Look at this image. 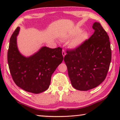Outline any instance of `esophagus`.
<instances>
[{
  "mask_svg": "<svg viewBox=\"0 0 120 120\" xmlns=\"http://www.w3.org/2000/svg\"><path fill=\"white\" fill-rule=\"evenodd\" d=\"M62 55H63V56H64H64H66V52H65V51H64V50H62Z\"/></svg>",
  "mask_w": 120,
  "mask_h": 120,
  "instance_id": "esophagus-1",
  "label": "esophagus"
}]
</instances>
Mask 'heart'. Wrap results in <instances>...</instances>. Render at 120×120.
<instances>
[{"label":"heart","mask_w":120,"mask_h":120,"mask_svg":"<svg viewBox=\"0 0 120 120\" xmlns=\"http://www.w3.org/2000/svg\"><path fill=\"white\" fill-rule=\"evenodd\" d=\"M82 30L79 28H77L75 29L74 31L71 32L70 35L68 37L69 38H72L77 35L75 38L71 40L69 45L70 47L72 48H76L78 46H80L87 38H88V34L86 32H81Z\"/></svg>","instance_id":"b5f03b06"}]
</instances>
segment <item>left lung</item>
Here are the masks:
<instances>
[{"label":"left lung","instance_id":"8db88e82","mask_svg":"<svg viewBox=\"0 0 120 120\" xmlns=\"http://www.w3.org/2000/svg\"><path fill=\"white\" fill-rule=\"evenodd\" d=\"M88 40L73 50L67 51L64 61L72 86L79 90L95 88L105 80L111 61L109 36L98 22Z\"/></svg>","mask_w":120,"mask_h":120}]
</instances>
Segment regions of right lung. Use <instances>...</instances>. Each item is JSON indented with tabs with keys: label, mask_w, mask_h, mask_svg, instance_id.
Segmentation results:
<instances>
[{
	"label": "right lung",
	"mask_w": 120,
	"mask_h": 120,
	"mask_svg": "<svg viewBox=\"0 0 120 120\" xmlns=\"http://www.w3.org/2000/svg\"><path fill=\"white\" fill-rule=\"evenodd\" d=\"M17 27L10 38L7 60L10 72L16 85L26 92L38 94L49 87L53 73L63 60L62 48L43 46L33 55L25 57L17 45Z\"/></svg>",
	"instance_id": "right-lung-1"
}]
</instances>
